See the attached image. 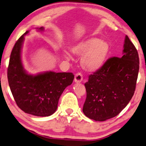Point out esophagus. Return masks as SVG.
<instances>
[{"label": "esophagus", "mask_w": 146, "mask_h": 146, "mask_svg": "<svg viewBox=\"0 0 146 146\" xmlns=\"http://www.w3.org/2000/svg\"><path fill=\"white\" fill-rule=\"evenodd\" d=\"M74 81L75 83H81L83 81V75L81 73H77L75 75V79Z\"/></svg>", "instance_id": "34e87169"}]
</instances>
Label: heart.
<instances>
[{
	"instance_id": "b5f03b06",
	"label": "heart",
	"mask_w": 146,
	"mask_h": 146,
	"mask_svg": "<svg viewBox=\"0 0 146 146\" xmlns=\"http://www.w3.org/2000/svg\"><path fill=\"white\" fill-rule=\"evenodd\" d=\"M71 51L75 55H83L81 63L84 69L95 71L104 65L109 55L110 46L104 40L90 38L75 44L71 47ZM63 56L67 59L70 58L67 52H64Z\"/></svg>"
}]
</instances>
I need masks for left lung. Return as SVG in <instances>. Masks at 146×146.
<instances>
[{
    "instance_id": "1",
    "label": "left lung",
    "mask_w": 146,
    "mask_h": 146,
    "mask_svg": "<svg viewBox=\"0 0 146 146\" xmlns=\"http://www.w3.org/2000/svg\"><path fill=\"white\" fill-rule=\"evenodd\" d=\"M121 58L111 57L85 83L87 97L83 111L87 117L103 121L115 117L135 92L139 68L136 48L126 35Z\"/></svg>"
}]
</instances>
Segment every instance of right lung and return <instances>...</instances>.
Returning a JSON list of instances; mask_svg holds the SVG:
<instances>
[{
	"instance_id": "right-lung-1",
	"label": "right lung",
	"mask_w": 146,
	"mask_h": 146,
	"mask_svg": "<svg viewBox=\"0 0 146 146\" xmlns=\"http://www.w3.org/2000/svg\"><path fill=\"white\" fill-rule=\"evenodd\" d=\"M42 31L43 27L37 29ZM25 32L17 40L11 52L7 70L8 81L13 96L19 108L33 115L46 117L57 110L58 102L65 89L74 79L72 73L47 71L29 75L23 67L21 48Z\"/></svg>"
}]
</instances>
